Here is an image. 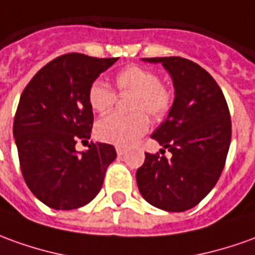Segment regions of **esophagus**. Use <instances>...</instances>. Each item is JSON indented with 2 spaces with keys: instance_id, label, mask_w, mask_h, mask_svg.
Segmentation results:
<instances>
[{
  "instance_id": "34e87169",
  "label": "esophagus",
  "mask_w": 255,
  "mask_h": 255,
  "mask_svg": "<svg viewBox=\"0 0 255 255\" xmlns=\"http://www.w3.org/2000/svg\"><path fill=\"white\" fill-rule=\"evenodd\" d=\"M116 152H117V154H119V156H123V154L126 153V149H124V147H122V146H116Z\"/></svg>"
}]
</instances>
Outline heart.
Returning a JSON list of instances; mask_svg holds the SVG:
<instances>
[{
	"instance_id": "b5f03b06",
	"label": "heart",
	"mask_w": 255,
	"mask_h": 255,
	"mask_svg": "<svg viewBox=\"0 0 255 255\" xmlns=\"http://www.w3.org/2000/svg\"><path fill=\"white\" fill-rule=\"evenodd\" d=\"M119 94H133L129 109L131 115H110L97 124V136L106 143L128 146L147 131L149 115L154 122H161L168 116L174 105V95L167 85L160 83L156 73L139 66H127L115 76ZM87 99L95 113L105 115L113 109L116 94L101 80L88 88Z\"/></svg>"
}]
</instances>
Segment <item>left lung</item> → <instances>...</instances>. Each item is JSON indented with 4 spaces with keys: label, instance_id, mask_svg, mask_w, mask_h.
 <instances>
[{
    "label": "left lung",
    "instance_id": "left-lung-1",
    "mask_svg": "<svg viewBox=\"0 0 255 255\" xmlns=\"http://www.w3.org/2000/svg\"><path fill=\"white\" fill-rule=\"evenodd\" d=\"M170 73L175 99L152 138L173 156L145 153L136 171L140 195L152 206L181 213L202 202L215 186L227 161L232 136L228 103L202 66L179 56L146 58Z\"/></svg>",
    "mask_w": 255,
    "mask_h": 255
}]
</instances>
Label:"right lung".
Masks as SVG:
<instances>
[{
    "label": "right lung",
    "instance_id": "obj_1",
    "mask_svg": "<svg viewBox=\"0 0 255 255\" xmlns=\"http://www.w3.org/2000/svg\"><path fill=\"white\" fill-rule=\"evenodd\" d=\"M119 58L66 53L40 69L22 92L13 120L19 163L31 193L48 207L74 210L99 193L106 168L117 156L109 143L88 145L94 124L87 92Z\"/></svg>",
    "mask_w": 255,
    "mask_h": 255
}]
</instances>
